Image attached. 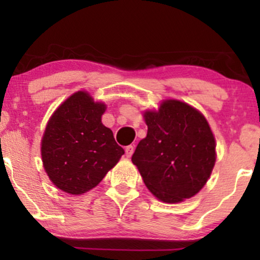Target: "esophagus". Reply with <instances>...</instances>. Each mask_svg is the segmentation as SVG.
I'll return each mask as SVG.
<instances>
[{
    "instance_id": "esophagus-1",
    "label": "esophagus",
    "mask_w": 260,
    "mask_h": 260,
    "mask_svg": "<svg viewBox=\"0 0 260 260\" xmlns=\"http://www.w3.org/2000/svg\"><path fill=\"white\" fill-rule=\"evenodd\" d=\"M124 150H126V156L131 157V156H132L133 151H134V145H128V147H126Z\"/></svg>"
}]
</instances>
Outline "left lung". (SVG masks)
I'll return each mask as SVG.
<instances>
[{
	"label": "left lung",
	"instance_id": "1",
	"mask_svg": "<svg viewBox=\"0 0 260 260\" xmlns=\"http://www.w3.org/2000/svg\"><path fill=\"white\" fill-rule=\"evenodd\" d=\"M144 118L148 133L137 145L132 162L145 186L166 203L196 196L215 164V139L204 116L181 101L166 100Z\"/></svg>",
	"mask_w": 260,
	"mask_h": 260
}]
</instances>
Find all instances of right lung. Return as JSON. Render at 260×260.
I'll list each match as a JSON object with an SVG mask.
<instances>
[{"label": "right lung", "instance_id": "1", "mask_svg": "<svg viewBox=\"0 0 260 260\" xmlns=\"http://www.w3.org/2000/svg\"><path fill=\"white\" fill-rule=\"evenodd\" d=\"M105 105L78 91L56 110L41 143L44 168L56 187L82 194L103 181L124 154L101 123Z\"/></svg>", "mask_w": 260, "mask_h": 260}]
</instances>
